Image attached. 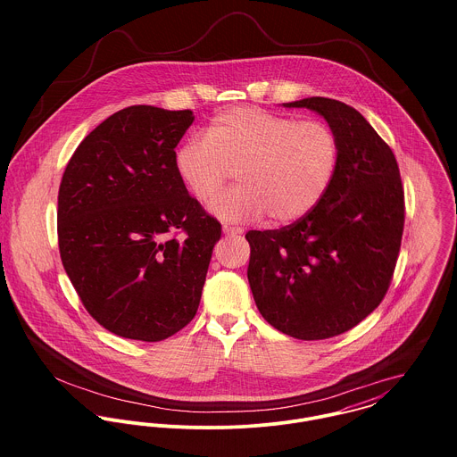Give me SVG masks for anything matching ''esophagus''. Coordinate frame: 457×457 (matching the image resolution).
Returning <instances> with one entry per match:
<instances>
[{"label": "esophagus", "instance_id": "1", "mask_svg": "<svg viewBox=\"0 0 457 457\" xmlns=\"http://www.w3.org/2000/svg\"><path fill=\"white\" fill-rule=\"evenodd\" d=\"M221 230H223V234H230V236H239L245 232L241 227H230V225H223Z\"/></svg>", "mask_w": 457, "mask_h": 457}]
</instances>
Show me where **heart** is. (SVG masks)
<instances>
[{
    "mask_svg": "<svg viewBox=\"0 0 457 457\" xmlns=\"http://www.w3.org/2000/svg\"><path fill=\"white\" fill-rule=\"evenodd\" d=\"M339 140L319 120L297 121L257 107L216 114L204 137H190L174 151V169L200 202L214 195L230 169L239 185L209 204L225 221L274 223L303 218L319 205L334 179Z\"/></svg>",
    "mask_w": 457,
    "mask_h": 457,
    "instance_id": "b5f03b06",
    "label": "heart"
}]
</instances>
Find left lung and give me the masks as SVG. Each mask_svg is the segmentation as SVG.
Segmentation results:
<instances>
[{"instance_id":"8db88e82","label":"left lung","mask_w":457,"mask_h":457,"mask_svg":"<svg viewBox=\"0 0 457 457\" xmlns=\"http://www.w3.org/2000/svg\"><path fill=\"white\" fill-rule=\"evenodd\" d=\"M283 107L322 116L339 140L334 179L315 209L279 230H250L248 281L262 317L297 339L362 322L391 285L404 194L391 147L353 107L324 96Z\"/></svg>"}]
</instances>
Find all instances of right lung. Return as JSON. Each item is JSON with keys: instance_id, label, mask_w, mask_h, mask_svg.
I'll return each mask as SVG.
<instances>
[{"instance_id": "obj_1", "label": "right lung", "mask_w": 457, "mask_h": 457, "mask_svg": "<svg viewBox=\"0 0 457 457\" xmlns=\"http://www.w3.org/2000/svg\"><path fill=\"white\" fill-rule=\"evenodd\" d=\"M192 111L127 107L91 131L66 165L58 241L87 313L107 330L162 341L192 322L221 225L174 169ZM186 232L183 242L168 234Z\"/></svg>"}]
</instances>
